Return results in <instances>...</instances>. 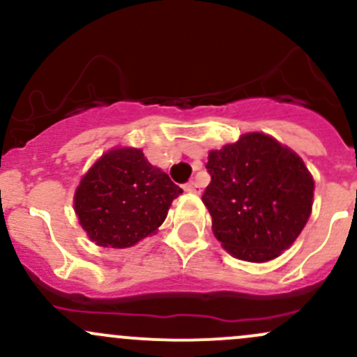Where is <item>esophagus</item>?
Listing matches in <instances>:
<instances>
[{"label": "esophagus", "instance_id": "34e87169", "mask_svg": "<svg viewBox=\"0 0 357 357\" xmlns=\"http://www.w3.org/2000/svg\"><path fill=\"white\" fill-rule=\"evenodd\" d=\"M183 189L190 194H201V185H199L195 180H190L189 183H185V187H183Z\"/></svg>", "mask_w": 357, "mask_h": 357}]
</instances>
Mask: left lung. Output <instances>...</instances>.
I'll return each instance as SVG.
<instances>
[{
	"label": "left lung",
	"instance_id": "8db88e82",
	"mask_svg": "<svg viewBox=\"0 0 357 357\" xmlns=\"http://www.w3.org/2000/svg\"><path fill=\"white\" fill-rule=\"evenodd\" d=\"M211 183L202 202L213 233L233 257L267 262L305 228L313 204L312 174L293 149L262 132L209 151Z\"/></svg>",
	"mask_w": 357,
	"mask_h": 357
}]
</instances>
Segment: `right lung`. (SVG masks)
<instances>
[{
  "instance_id": "1",
  "label": "right lung",
  "mask_w": 357,
  "mask_h": 357,
  "mask_svg": "<svg viewBox=\"0 0 357 357\" xmlns=\"http://www.w3.org/2000/svg\"><path fill=\"white\" fill-rule=\"evenodd\" d=\"M182 189L137 148H116L86 172L75 192V213L88 238L128 248L155 233Z\"/></svg>"
}]
</instances>
